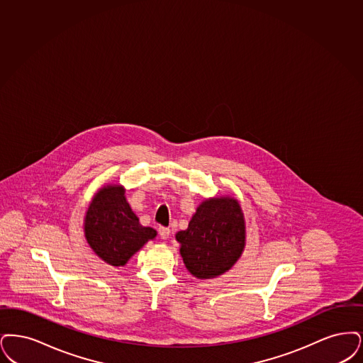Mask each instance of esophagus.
Segmentation results:
<instances>
[{
  "instance_id": "1",
  "label": "esophagus",
  "mask_w": 363,
  "mask_h": 363,
  "mask_svg": "<svg viewBox=\"0 0 363 363\" xmlns=\"http://www.w3.org/2000/svg\"><path fill=\"white\" fill-rule=\"evenodd\" d=\"M169 233H171L169 228H164V226L158 228V235H160V237H161L162 240H167V238L169 237Z\"/></svg>"
}]
</instances>
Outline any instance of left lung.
I'll return each instance as SVG.
<instances>
[{"instance_id": "obj_1", "label": "left lung", "mask_w": 363, "mask_h": 363, "mask_svg": "<svg viewBox=\"0 0 363 363\" xmlns=\"http://www.w3.org/2000/svg\"><path fill=\"white\" fill-rule=\"evenodd\" d=\"M176 240L189 272L199 279L221 275L237 262L245 244L241 207L233 198H216L198 207Z\"/></svg>"}]
</instances>
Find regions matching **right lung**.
<instances>
[{
	"label": "right lung",
	"mask_w": 363,
	"mask_h": 363,
	"mask_svg": "<svg viewBox=\"0 0 363 363\" xmlns=\"http://www.w3.org/2000/svg\"><path fill=\"white\" fill-rule=\"evenodd\" d=\"M84 229L96 255L116 267L125 266L145 242L157 235L153 228L142 226L121 186H107L96 194L86 211Z\"/></svg>",
	"instance_id": "right-lung-1"
}]
</instances>
